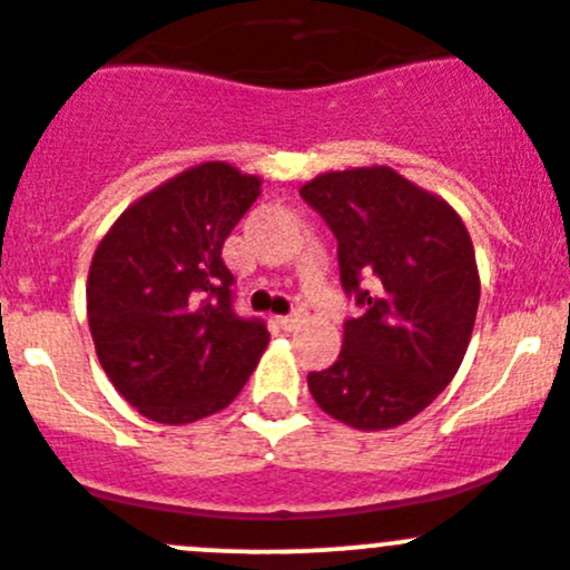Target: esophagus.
Returning <instances> with one entry per match:
<instances>
[{
  "mask_svg": "<svg viewBox=\"0 0 570 570\" xmlns=\"http://www.w3.org/2000/svg\"><path fill=\"white\" fill-rule=\"evenodd\" d=\"M301 317H303V314L295 312V314H286V317H278V320H275V323H278V328L292 331V328H297V323H301Z\"/></svg>",
  "mask_w": 570,
  "mask_h": 570,
  "instance_id": "34e87169",
  "label": "esophagus"
}]
</instances>
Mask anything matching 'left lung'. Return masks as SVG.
<instances>
[{
	"label": "left lung",
	"mask_w": 570,
	"mask_h": 570,
	"mask_svg": "<svg viewBox=\"0 0 570 570\" xmlns=\"http://www.w3.org/2000/svg\"><path fill=\"white\" fill-rule=\"evenodd\" d=\"M301 197L336 236L340 281L362 308L340 358L308 390L340 423L381 432L423 412L460 370L479 308L473 242L460 214L390 167L308 180Z\"/></svg>",
	"instance_id": "left-lung-1"
}]
</instances>
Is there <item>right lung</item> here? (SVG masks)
<instances>
[{
    "mask_svg": "<svg viewBox=\"0 0 570 570\" xmlns=\"http://www.w3.org/2000/svg\"><path fill=\"white\" fill-rule=\"evenodd\" d=\"M262 180L223 161L180 173L132 203L94 253L86 301L110 384L158 423L228 406L269 342L262 317L234 308L223 245Z\"/></svg>",
    "mask_w": 570,
    "mask_h": 570,
    "instance_id": "add662e5",
    "label": "right lung"
}]
</instances>
